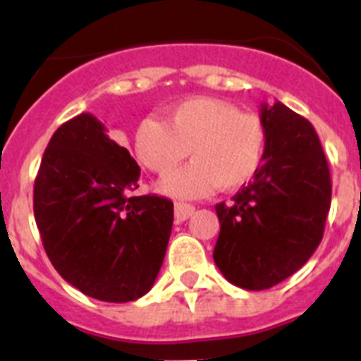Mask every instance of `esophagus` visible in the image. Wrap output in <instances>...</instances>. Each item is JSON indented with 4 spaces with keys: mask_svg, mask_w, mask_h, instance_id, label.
<instances>
[{
    "mask_svg": "<svg viewBox=\"0 0 361 361\" xmlns=\"http://www.w3.org/2000/svg\"><path fill=\"white\" fill-rule=\"evenodd\" d=\"M193 213H195V208H193L191 204H175V220H177V222H184V220L190 219Z\"/></svg>",
    "mask_w": 361,
    "mask_h": 361,
    "instance_id": "obj_1",
    "label": "esophagus"
}]
</instances>
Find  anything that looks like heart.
Here are the masks:
<instances>
[{"mask_svg": "<svg viewBox=\"0 0 361 361\" xmlns=\"http://www.w3.org/2000/svg\"><path fill=\"white\" fill-rule=\"evenodd\" d=\"M137 159L155 173H167L187 152L194 162L164 175L162 193L199 199L220 188L238 190L257 175L266 149V130L257 116L212 97H190L170 108L166 121L146 117L133 137Z\"/></svg>", "mask_w": 361, "mask_h": 361, "instance_id": "1", "label": "heart"}]
</instances>
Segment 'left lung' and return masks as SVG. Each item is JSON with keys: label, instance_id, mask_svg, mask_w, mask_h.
I'll return each instance as SVG.
<instances>
[{"label": "left lung", "instance_id": "1", "mask_svg": "<svg viewBox=\"0 0 361 361\" xmlns=\"http://www.w3.org/2000/svg\"><path fill=\"white\" fill-rule=\"evenodd\" d=\"M262 166L231 202L216 204L213 260L247 291L269 289L307 262L324 237L331 175L312 124L276 101L260 106Z\"/></svg>", "mask_w": 361, "mask_h": 361}]
</instances>
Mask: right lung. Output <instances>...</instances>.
<instances>
[{
	"instance_id": "1",
	"label": "right lung",
	"mask_w": 361,
	"mask_h": 361,
	"mask_svg": "<svg viewBox=\"0 0 361 361\" xmlns=\"http://www.w3.org/2000/svg\"><path fill=\"white\" fill-rule=\"evenodd\" d=\"M139 164L92 114L56 130L34 183V216L56 271L86 296L132 302L152 289L173 224V202L130 197Z\"/></svg>"
}]
</instances>
